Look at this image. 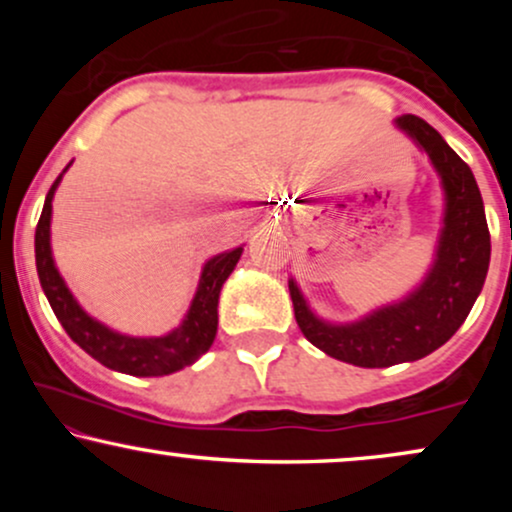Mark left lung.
Returning <instances> with one entry per match:
<instances>
[{
  "instance_id": "8db88e82",
  "label": "left lung",
  "mask_w": 512,
  "mask_h": 512,
  "mask_svg": "<svg viewBox=\"0 0 512 512\" xmlns=\"http://www.w3.org/2000/svg\"><path fill=\"white\" fill-rule=\"evenodd\" d=\"M395 125L426 151L445 195L436 260L424 281L402 301L344 325L320 320L296 281H289L293 313L305 339L327 356L361 368L419 361L448 342L477 301L491 260L484 202L472 170L421 117L402 115Z\"/></svg>"
}]
</instances>
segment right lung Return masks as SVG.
Segmentation results:
<instances>
[{"instance_id": "1", "label": "right lung", "mask_w": 512, "mask_h": 512, "mask_svg": "<svg viewBox=\"0 0 512 512\" xmlns=\"http://www.w3.org/2000/svg\"><path fill=\"white\" fill-rule=\"evenodd\" d=\"M67 168L62 170L60 178L52 182L38 228H35V267H38L40 286L48 296L52 313L57 315V320H60L64 332L72 337V342L79 344L88 356L96 358L105 368H113L117 373L158 378V375H170L175 370L192 366L214 344L216 327H219V310L216 308H219L221 286L236 269L240 255H243V245L207 260L202 267V276H199L197 293L192 298L190 310L173 332L163 334V337H129V334L110 330L108 325L98 322L96 317L88 315L76 303L72 291L64 284L62 274L57 272L55 260H52V197H55L57 185H60Z\"/></svg>"}]
</instances>
